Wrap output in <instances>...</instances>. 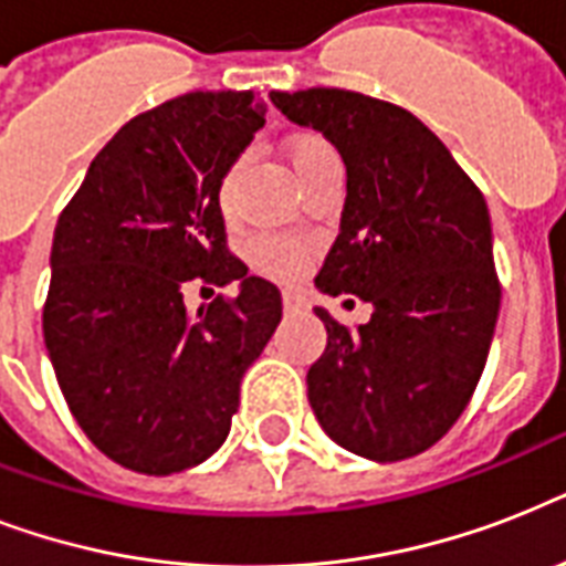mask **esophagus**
I'll return each mask as SVG.
<instances>
[{
    "label": "esophagus",
    "instance_id": "esophagus-1",
    "mask_svg": "<svg viewBox=\"0 0 566 566\" xmlns=\"http://www.w3.org/2000/svg\"><path fill=\"white\" fill-rule=\"evenodd\" d=\"M282 302H284V311H287V314L305 308V296H302L300 291H291V287L282 293Z\"/></svg>",
    "mask_w": 566,
    "mask_h": 566
}]
</instances>
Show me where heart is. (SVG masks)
Listing matches in <instances>:
<instances>
[{
  "mask_svg": "<svg viewBox=\"0 0 566 566\" xmlns=\"http://www.w3.org/2000/svg\"><path fill=\"white\" fill-rule=\"evenodd\" d=\"M293 170H302L305 164L317 161L323 155H332V146L317 135H300L293 137L287 146ZM240 161L229 164L220 176V205L229 211L231 193H234V181H238ZM311 258V243L302 238H287V234H264L252 243V261L255 266L266 270L273 275H300Z\"/></svg>",
  "mask_w": 566,
  "mask_h": 566,
  "instance_id": "obj_1",
  "label": "heart"
}]
</instances>
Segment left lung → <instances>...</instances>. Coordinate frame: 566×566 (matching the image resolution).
Returning a JSON list of instances; mask_svg holds the SVG:
<instances>
[{"mask_svg": "<svg viewBox=\"0 0 566 566\" xmlns=\"http://www.w3.org/2000/svg\"><path fill=\"white\" fill-rule=\"evenodd\" d=\"M270 99L346 164L340 234L314 282L373 305L358 328L314 308L328 344L308 370L311 408L355 455H420L455 426L491 353L502 287L488 202L411 111L337 87Z\"/></svg>", "mask_w": 566, "mask_h": 566, "instance_id": "obj_1", "label": "left lung"}]
</instances>
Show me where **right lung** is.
<instances>
[{"label":"right lung","mask_w":566,"mask_h":566,"mask_svg":"<svg viewBox=\"0 0 566 566\" xmlns=\"http://www.w3.org/2000/svg\"><path fill=\"white\" fill-rule=\"evenodd\" d=\"M252 91H196L102 146L57 217L43 340L75 422L126 470L181 473L229 438L282 293L226 247L220 176L264 126ZM190 281L239 282L197 312Z\"/></svg>","instance_id":"1"}]
</instances>
